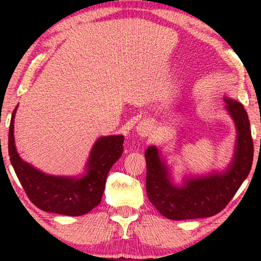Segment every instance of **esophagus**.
Returning <instances> with one entry per match:
<instances>
[{"label":"esophagus","instance_id":"34e87169","mask_svg":"<svg viewBox=\"0 0 261 261\" xmlns=\"http://www.w3.org/2000/svg\"><path fill=\"white\" fill-rule=\"evenodd\" d=\"M151 130H152V124H151V122H149V121H141V122L137 126L138 134L142 138H145V137H147V135H149Z\"/></svg>","mask_w":261,"mask_h":261}]
</instances>
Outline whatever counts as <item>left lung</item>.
I'll use <instances>...</instances> for the list:
<instances>
[{
  "mask_svg": "<svg viewBox=\"0 0 261 261\" xmlns=\"http://www.w3.org/2000/svg\"><path fill=\"white\" fill-rule=\"evenodd\" d=\"M224 101L238 132L234 158L224 172L188 178L178 187L171 180L155 146L146 149V191L152 204L167 219L180 221L216 215L230 202L251 171L254 149L248 115L240 102L228 97Z\"/></svg>",
  "mask_w": 261,
  "mask_h": 261,
  "instance_id": "left-lung-1",
  "label": "left lung"
}]
</instances>
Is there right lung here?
I'll list each match as a JSON object with an SVG mask.
<instances>
[{
    "mask_svg": "<svg viewBox=\"0 0 261 261\" xmlns=\"http://www.w3.org/2000/svg\"><path fill=\"white\" fill-rule=\"evenodd\" d=\"M14 109L10 119L8 152L14 167L28 198L39 209L66 216L84 215L101 203L109 170L122 155L123 135H110L97 139L87 163L83 177H58L46 174L17 154L14 144Z\"/></svg>",
    "mask_w": 261,
    "mask_h": 261,
    "instance_id": "obj_1",
    "label": "right lung"
}]
</instances>
